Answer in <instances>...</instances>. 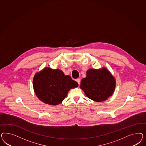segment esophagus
I'll use <instances>...</instances> for the list:
<instances>
[{
	"mask_svg": "<svg viewBox=\"0 0 146 146\" xmlns=\"http://www.w3.org/2000/svg\"><path fill=\"white\" fill-rule=\"evenodd\" d=\"M76 81L78 83L79 85L80 84V82H81V80H80V79H76Z\"/></svg>",
	"mask_w": 146,
	"mask_h": 146,
	"instance_id": "obj_1",
	"label": "esophagus"
}]
</instances>
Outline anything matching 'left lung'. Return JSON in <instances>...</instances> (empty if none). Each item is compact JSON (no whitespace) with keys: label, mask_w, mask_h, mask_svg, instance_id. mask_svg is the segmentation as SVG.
<instances>
[{"label":"left lung","mask_w":146,"mask_h":146,"mask_svg":"<svg viewBox=\"0 0 146 146\" xmlns=\"http://www.w3.org/2000/svg\"><path fill=\"white\" fill-rule=\"evenodd\" d=\"M115 86V78L106 68L89 69L87 76L81 80L80 88L86 95L96 102H102L111 96Z\"/></svg>","instance_id":"left-lung-1"}]
</instances>
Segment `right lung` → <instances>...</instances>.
<instances>
[{
  "label": "right lung",
  "mask_w": 146,
  "mask_h": 146,
  "mask_svg": "<svg viewBox=\"0 0 146 146\" xmlns=\"http://www.w3.org/2000/svg\"><path fill=\"white\" fill-rule=\"evenodd\" d=\"M33 86L36 96L40 101L50 105H57L66 97L71 88L78 84L59 70H53L46 67L36 74Z\"/></svg>",
  "instance_id": "add662e5"
}]
</instances>
